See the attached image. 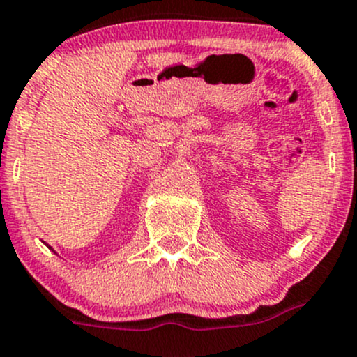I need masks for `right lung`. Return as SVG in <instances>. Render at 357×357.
<instances>
[{"instance_id":"1","label":"right lung","mask_w":357,"mask_h":357,"mask_svg":"<svg viewBox=\"0 0 357 357\" xmlns=\"http://www.w3.org/2000/svg\"><path fill=\"white\" fill-rule=\"evenodd\" d=\"M46 245H47V244H46ZM47 248H50V249H51V251H53V252H54V249H53V248H51V245H47Z\"/></svg>"}]
</instances>
